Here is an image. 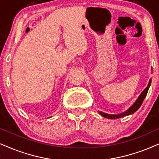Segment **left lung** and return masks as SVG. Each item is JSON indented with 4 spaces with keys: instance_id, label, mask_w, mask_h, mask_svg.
Listing matches in <instances>:
<instances>
[{
    "instance_id": "8db88e82",
    "label": "left lung",
    "mask_w": 159,
    "mask_h": 159,
    "mask_svg": "<svg viewBox=\"0 0 159 159\" xmlns=\"http://www.w3.org/2000/svg\"><path fill=\"white\" fill-rule=\"evenodd\" d=\"M150 84H151V79L149 81V84H148V86H147L145 89H144V91L142 92L141 94L139 96V98H137V100H136L135 103H134L133 105L131 106V107H130L129 108H128L126 111H125V112H123V113H121V114H106V113H104V112H102V111H98V113H99L101 116H103V117L108 118V119H111V120L118 119V118L123 117V116H125L130 115V114H134V112L137 111V110L139 108V107L142 104V102H143V100H144V98H145V97H146L147 94H148V89H149Z\"/></svg>"
}]
</instances>
